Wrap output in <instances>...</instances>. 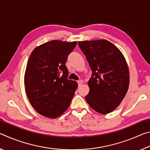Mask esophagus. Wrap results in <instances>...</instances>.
Instances as JSON below:
<instances>
[{"mask_svg": "<svg viewBox=\"0 0 150 150\" xmlns=\"http://www.w3.org/2000/svg\"><path fill=\"white\" fill-rule=\"evenodd\" d=\"M77 83H78V86L79 87H80V86L81 85H83V81H81V80H79V81H77Z\"/></svg>", "mask_w": 150, "mask_h": 150, "instance_id": "1", "label": "esophagus"}]
</instances>
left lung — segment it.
<instances>
[{
	"instance_id": "8db88e82",
	"label": "left lung",
	"mask_w": 150,
	"mask_h": 150,
	"mask_svg": "<svg viewBox=\"0 0 150 150\" xmlns=\"http://www.w3.org/2000/svg\"><path fill=\"white\" fill-rule=\"evenodd\" d=\"M78 44L93 71L85 100L97 112L110 113L120 105L128 89L130 73L125 57L106 40L81 41Z\"/></svg>"
}]
</instances>
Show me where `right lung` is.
Here are the masks:
<instances>
[{
    "instance_id": "right-lung-1",
    "label": "right lung",
    "mask_w": 150,
    "mask_h": 150,
    "mask_svg": "<svg viewBox=\"0 0 150 150\" xmlns=\"http://www.w3.org/2000/svg\"><path fill=\"white\" fill-rule=\"evenodd\" d=\"M77 43L47 42L35 47L28 61L24 74L27 97L35 111L45 117H58L71 102L78 85L67 79L65 62Z\"/></svg>"
}]
</instances>
